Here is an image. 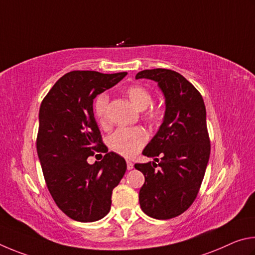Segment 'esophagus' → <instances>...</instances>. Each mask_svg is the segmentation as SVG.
I'll use <instances>...</instances> for the list:
<instances>
[{"label":"esophagus","instance_id":"34e87169","mask_svg":"<svg viewBox=\"0 0 255 255\" xmlns=\"http://www.w3.org/2000/svg\"><path fill=\"white\" fill-rule=\"evenodd\" d=\"M127 164H128V170H131V169H133V162H131L130 160H128Z\"/></svg>","mask_w":255,"mask_h":255}]
</instances>
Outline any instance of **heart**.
<instances>
[{
  "instance_id": "heart-1",
  "label": "heart",
  "mask_w": 255,
  "mask_h": 255,
  "mask_svg": "<svg viewBox=\"0 0 255 255\" xmlns=\"http://www.w3.org/2000/svg\"><path fill=\"white\" fill-rule=\"evenodd\" d=\"M128 100L137 110H145L144 118L150 123L155 124L162 120L163 111L160 106L151 104L152 94L142 85H131L125 89ZM110 98L107 94L102 93L94 102V113L102 125L107 123V111H109ZM148 141V134L142 128H124L116 130L110 136V148L118 154L127 158H132L139 152Z\"/></svg>"
}]
</instances>
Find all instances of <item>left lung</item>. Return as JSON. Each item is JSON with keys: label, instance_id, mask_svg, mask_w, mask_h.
Instances as JSON below:
<instances>
[{"label": "left lung", "instance_id": "obj_1", "mask_svg": "<svg viewBox=\"0 0 255 255\" xmlns=\"http://www.w3.org/2000/svg\"><path fill=\"white\" fill-rule=\"evenodd\" d=\"M140 78L158 83L166 112L157 134L142 152L154 161L134 164L145 178L139 202L148 216L169 220L191 206L204 179L211 154L206 107L194 85L177 71L146 69L136 74L135 79Z\"/></svg>", "mask_w": 255, "mask_h": 255}]
</instances>
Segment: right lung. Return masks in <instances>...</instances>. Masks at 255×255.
Returning <instances> with one entry per match:
<instances>
[{"label":"right lung","instance_id":"right-lung-1","mask_svg":"<svg viewBox=\"0 0 255 255\" xmlns=\"http://www.w3.org/2000/svg\"><path fill=\"white\" fill-rule=\"evenodd\" d=\"M128 73L74 70L57 80L39 111L37 152L53 200L71 220L88 223L107 215L112 191L120 184L127 162L109 152L94 118L93 101ZM106 153L89 165L87 158Z\"/></svg>","mask_w":255,"mask_h":255}]
</instances>
